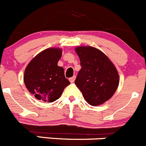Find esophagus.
Here are the masks:
<instances>
[{"instance_id": "34e87169", "label": "esophagus", "mask_w": 146, "mask_h": 146, "mask_svg": "<svg viewBox=\"0 0 146 146\" xmlns=\"http://www.w3.org/2000/svg\"><path fill=\"white\" fill-rule=\"evenodd\" d=\"M75 78H76V76H72V77L70 78V79H69V80H70V82H71V83H73V82H74V80H75Z\"/></svg>"}]
</instances>
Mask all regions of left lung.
I'll use <instances>...</instances> for the list:
<instances>
[{
	"label": "left lung",
	"mask_w": 146,
	"mask_h": 146,
	"mask_svg": "<svg viewBox=\"0 0 146 146\" xmlns=\"http://www.w3.org/2000/svg\"><path fill=\"white\" fill-rule=\"evenodd\" d=\"M75 50L82 67L75 84L89 104H102L117 89L119 83L117 70L110 60L94 47H79Z\"/></svg>",
	"instance_id": "1"
}]
</instances>
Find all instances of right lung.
I'll return each instance as SVG.
<instances>
[{
    "label": "right lung",
    "instance_id": "1",
    "mask_svg": "<svg viewBox=\"0 0 146 146\" xmlns=\"http://www.w3.org/2000/svg\"><path fill=\"white\" fill-rule=\"evenodd\" d=\"M61 56L60 49H47L35 56L26 67L25 84L38 100L54 102L70 84L64 76L63 67L57 66Z\"/></svg>",
    "mask_w": 146,
    "mask_h": 146
}]
</instances>
